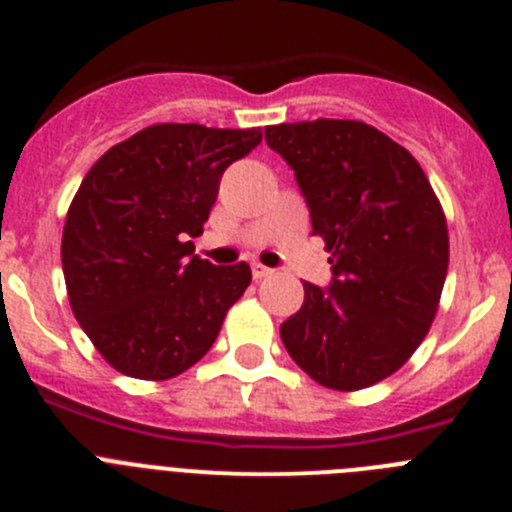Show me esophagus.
I'll list each match as a JSON object with an SVG mask.
<instances>
[{
	"label": "esophagus",
	"instance_id": "obj_1",
	"mask_svg": "<svg viewBox=\"0 0 512 512\" xmlns=\"http://www.w3.org/2000/svg\"><path fill=\"white\" fill-rule=\"evenodd\" d=\"M270 275H272L270 267L260 265V262H252V277H255V280H262V277H270Z\"/></svg>",
	"mask_w": 512,
	"mask_h": 512
}]
</instances>
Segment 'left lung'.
Masks as SVG:
<instances>
[{
	"label": "left lung",
	"instance_id": "1",
	"mask_svg": "<svg viewBox=\"0 0 512 512\" xmlns=\"http://www.w3.org/2000/svg\"><path fill=\"white\" fill-rule=\"evenodd\" d=\"M292 165L324 240L332 285L304 282L280 327L289 356L317 384L359 391L399 371L426 339L448 272V225L418 160L364 121L265 128Z\"/></svg>",
	"mask_w": 512,
	"mask_h": 512
}]
</instances>
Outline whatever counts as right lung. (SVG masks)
<instances>
[{"mask_svg":"<svg viewBox=\"0 0 512 512\" xmlns=\"http://www.w3.org/2000/svg\"><path fill=\"white\" fill-rule=\"evenodd\" d=\"M260 128L156 123L108 148L81 180L61 237L71 312L121 374L165 381L203 359L252 282L247 262L193 255L220 178Z\"/></svg>","mask_w":512,"mask_h":512,"instance_id":"right-lung-1","label":"right lung"}]
</instances>
